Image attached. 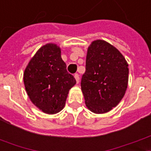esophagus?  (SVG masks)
I'll return each mask as SVG.
<instances>
[{
	"instance_id": "1",
	"label": "esophagus",
	"mask_w": 151,
	"mask_h": 151,
	"mask_svg": "<svg viewBox=\"0 0 151 151\" xmlns=\"http://www.w3.org/2000/svg\"><path fill=\"white\" fill-rule=\"evenodd\" d=\"M74 78H75L77 83H79V75H78V73L74 74Z\"/></svg>"
}]
</instances>
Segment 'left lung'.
<instances>
[{"label":"left lung","mask_w":151,"mask_h":151,"mask_svg":"<svg viewBox=\"0 0 151 151\" xmlns=\"http://www.w3.org/2000/svg\"><path fill=\"white\" fill-rule=\"evenodd\" d=\"M128 74V63L116 47L102 40L93 41L88 48L86 71L81 81L88 110L103 114L118 105L127 91Z\"/></svg>","instance_id":"obj_1"}]
</instances>
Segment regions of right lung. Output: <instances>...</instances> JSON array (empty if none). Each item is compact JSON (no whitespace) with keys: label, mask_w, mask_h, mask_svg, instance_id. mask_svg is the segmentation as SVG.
I'll use <instances>...</instances> for the list:
<instances>
[{"label":"right lung","mask_w":151,"mask_h":151,"mask_svg":"<svg viewBox=\"0 0 151 151\" xmlns=\"http://www.w3.org/2000/svg\"><path fill=\"white\" fill-rule=\"evenodd\" d=\"M23 79L33 104L51 115L63 110L69 90L76 84L61 58L60 47L54 43L38 50L24 69Z\"/></svg>","instance_id":"1"}]
</instances>
